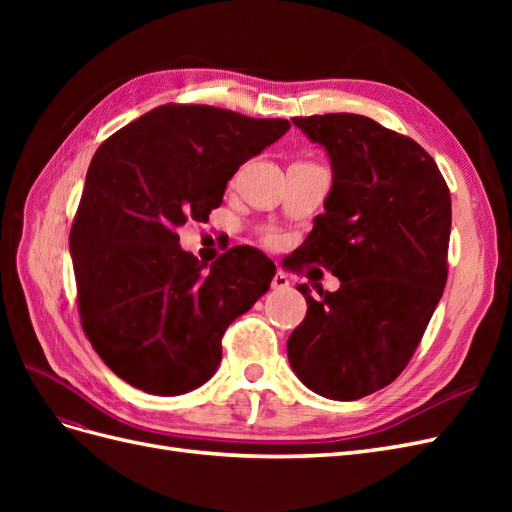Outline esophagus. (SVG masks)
<instances>
[{"instance_id":"34e87169","label":"esophagus","mask_w":512,"mask_h":512,"mask_svg":"<svg viewBox=\"0 0 512 512\" xmlns=\"http://www.w3.org/2000/svg\"><path fill=\"white\" fill-rule=\"evenodd\" d=\"M271 286H273V290H286V288L290 286V280H288V275H286L284 271H277V273L273 275V280H271Z\"/></svg>"}]
</instances>
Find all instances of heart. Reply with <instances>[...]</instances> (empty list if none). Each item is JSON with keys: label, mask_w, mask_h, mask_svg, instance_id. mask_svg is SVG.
Here are the masks:
<instances>
[{"label": "heart", "mask_w": 512, "mask_h": 512, "mask_svg": "<svg viewBox=\"0 0 512 512\" xmlns=\"http://www.w3.org/2000/svg\"><path fill=\"white\" fill-rule=\"evenodd\" d=\"M269 243H277V237H275V235H271V237H269Z\"/></svg>", "instance_id": "1"}]
</instances>
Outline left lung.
Returning <instances> with one entry per match:
<instances>
[{"instance_id": "1", "label": "left lung", "mask_w": 512, "mask_h": 512, "mask_svg": "<svg viewBox=\"0 0 512 512\" xmlns=\"http://www.w3.org/2000/svg\"><path fill=\"white\" fill-rule=\"evenodd\" d=\"M329 151L333 188L294 269L320 265L337 292L299 290L307 314L288 361L322 397L352 401L391 384L410 363L448 277L451 192L429 153L378 121L292 117Z\"/></svg>"}]
</instances>
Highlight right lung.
<instances>
[{
    "label": "right lung",
    "instance_id": "add662e5",
    "mask_svg": "<svg viewBox=\"0 0 512 512\" xmlns=\"http://www.w3.org/2000/svg\"><path fill=\"white\" fill-rule=\"evenodd\" d=\"M288 128V119L170 102L98 147L70 254L83 331L121 380L170 397L215 374L228 324L269 290L275 265L237 245L205 271L177 228L209 220L239 166Z\"/></svg>",
    "mask_w": 512,
    "mask_h": 512
}]
</instances>
